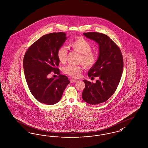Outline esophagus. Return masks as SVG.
Returning a JSON list of instances; mask_svg holds the SVG:
<instances>
[{"mask_svg": "<svg viewBox=\"0 0 148 148\" xmlns=\"http://www.w3.org/2000/svg\"><path fill=\"white\" fill-rule=\"evenodd\" d=\"M78 82V80H77V79H71L70 80V82H71V83H75V82Z\"/></svg>", "mask_w": 148, "mask_h": 148, "instance_id": "1", "label": "esophagus"}]
</instances>
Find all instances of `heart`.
Returning a JSON list of instances; mask_svg holds the SVG:
<instances>
[{
	"instance_id": "1",
	"label": "heart",
	"mask_w": 148,
	"mask_h": 148,
	"mask_svg": "<svg viewBox=\"0 0 148 148\" xmlns=\"http://www.w3.org/2000/svg\"><path fill=\"white\" fill-rule=\"evenodd\" d=\"M70 47L80 54L79 62H81L86 67L92 66L97 61V55L92 52L91 44L83 38H78L70 44ZM67 49L65 46H61L57 51V57L61 63H64L66 60ZM82 68L79 65H68L64 68V72L70 76L77 78L80 76Z\"/></svg>"
}]
</instances>
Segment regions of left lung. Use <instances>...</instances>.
Instances as JSON below:
<instances>
[{
    "label": "left lung",
    "instance_id": "1",
    "mask_svg": "<svg viewBox=\"0 0 148 148\" xmlns=\"http://www.w3.org/2000/svg\"><path fill=\"white\" fill-rule=\"evenodd\" d=\"M87 38L98 44L99 53L96 63L88 72L89 77H98L95 83L84 80L83 99L88 103L106 102L113 95L121 78L123 63L121 51L107 35L98 32L84 33Z\"/></svg>",
    "mask_w": 148,
    "mask_h": 148
}]
</instances>
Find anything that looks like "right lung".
<instances>
[{
	"mask_svg": "<svg viewBox=\"0 0 148 148\" xmlns=\"http://www.w3.org/2000/svg\"><path fill=\"white\" fill-rule=\"evenodd\" d=\"M67 38L64 32L44 35L28 49L25 55L23 66L27 85L32 95L42 103H58L70 83L68 77L64 75H59L57 79L47 77L52 71L60 74L56 68L60 62L57 51Z\"/></svg>",
	"mask_w": 148,
	"mask_h": 148,
	"instance_id": "obj_1",
	"label": "right lung"
}]
</instances>
